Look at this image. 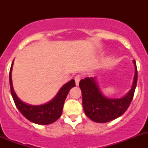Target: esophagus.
Returning a JSON list of instances; mask_svg holds the SVG:
<instances>
[{
	"label": "esophagus",
	"mask_w": 148,
	"mask_h": 148,
	"mask_svg": "<svg viewBox=\"0 0 148 148\" xmlns=\"http://www.w3.org/2000/svg\"><path fill=\"white\" fill-rule=\"evenodd\" d=\"M80 80H81L80 75H76V76L75 77V84H76V86H78V84H79V82H80Z\"/></svg>",
	"instance_id": "34e87169"
}]
</instances>
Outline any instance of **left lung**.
<instances>
[{"instance_id":"obj_1","label":"left lung","mask_w":148,"mask_h":148,"mask_svg":"<svg viewBox=\"0 0 148 148\" xmlns=\"http://www.w3.org/2000/svg\"><path fill=\"white\" fill-rule=\"evenodd\" d=\"M135 75L133 85L129 92L121 98H108L101 92L97 82V77L82 79L79 87L82 90V104L86 116L98 123H106L117 119L125 113L133 98L137 84V67L135 60Z\"/></svg>"}]
</instances>
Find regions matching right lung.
Wrapping results in <instances>:
<instances>
[{
  "label": "right lung",
  "mask_w": 148,
  "mask_h": 148,
  "mask_svg": "<svg viewBox=\"0 0 148 148\" xmlns=\"http://www.w3.org/2000/svg\"><path fill=\"white\" fill-rule=\"evenodd\" d=\"M13 62L14 61H12L10 71V84L12 96L17 108L29 121L38 125H49L58 120L62 113L63 107L68 92L70 89L75 87V81L72 79L71 81L64 84L58 90L56 96L46 104L40 105H32L27 104L18 97L13 89L12 81Z\"/></svg>",
  "instance_id": "add662e5"
}]
</instances>
